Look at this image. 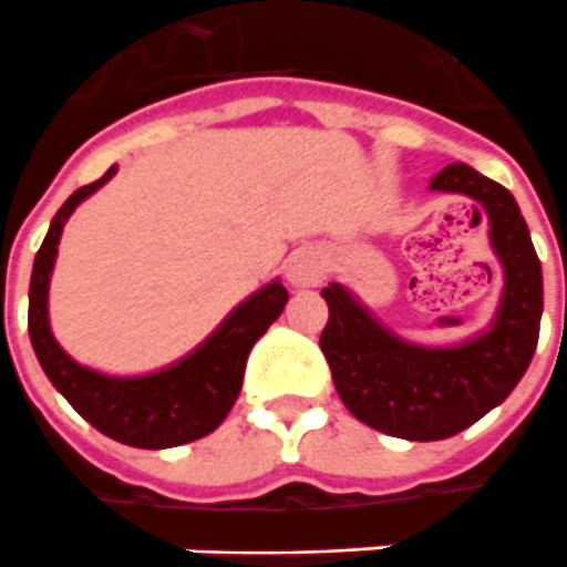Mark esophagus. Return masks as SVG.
Instances as JSON below:
<instances>
[{
	"instance_id": "1",
	"label": "esophagus",
	"mask_w": 567,
	"mask_h": 567,
	"mask_svg": "<svg viewBox=\"0 0 567 567\" xmlns=\"http://www.w3.org/2000/svg\"><path fill=\"white\" fill-rule=\"evenodd\" d=\"M285 276L291 285H318L324 279V258L316 246H300L288 255L285 261Z\"/></svg>"
}]
</instances>
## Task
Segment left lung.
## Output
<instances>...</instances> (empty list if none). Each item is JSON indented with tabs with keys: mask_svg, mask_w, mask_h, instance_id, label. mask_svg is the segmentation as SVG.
Returning <instances> with one entry per match:
<instances>
[{
	"mask_svg": "<svg viewBox=\"0 0 567 567\" xmlns=\"http://www.w3.org/2000/svg\"><path fill=\"white\" fill-rule=\"evenodd\" d=\"M433 188L468 195L489 216L505 295L484 337L456 348L409 346L354 303L342 285L321 291L330 309L321 351L339 400L367 426L409 442L451 439L505 402L529 369L544 309L540 261L514 195L468 165L439 171Z\"/></svg>",
	"mask_w": 567,
	"mask_h": 567,
	"instance_id": "left-lung-1",
	"label": "left lung"
}]
</instances>
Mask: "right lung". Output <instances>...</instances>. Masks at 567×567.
<instances>
[{
    "instance_id": "obj_1",
    "label": "right lung",
    "mask_w": 567,
    "mask_h": 567,
    "mask_svg": "<svg viewBox=\"0 0 567 567\" xmlns=\"http://www.w3.org/2000/svg\"><path fill=\"white\" fill-rule=\"evenodd\" d=\"M116 174L111 167L102 179L81 186L60 207L50 221V230L32 267L29 282V339L35 348L41 369L48 372L53 388L71 402V409L86 417L99 433L111 435L113 442L162 451L177 444L204 439L237 402L243 388V372L251 346L267 333V327L282 316L288 291L282 282H270L258 295H251L230 312L213 337L179 360L171 369L141 375V379H111L102 372L74 363L53 339L48 324V285L62 225L74 207L92 192L104 186Z\"/></svg>"
}]
</instances>
